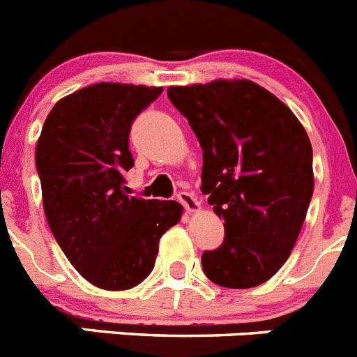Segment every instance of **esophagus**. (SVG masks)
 Listing matches in <instances>:
<instances>
[{"label":"esophagus","mask_w":357,"mask_h":357,"mask_svg":"<svg viewBox=\"0 0 357 357\" xmlns=\"http://www.w3.org/2000/svg\"><path fill=\"white\" fill-rule=\"evenodd\" d=\"M176 198H178V202L184 206V209L188 211V213H197V211H200V204H198V200L193 197V195L188 193V191H181Z\"/></svg>","instance_id":"obj_1"}]
</instances>
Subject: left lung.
<instances>
[{"mask_svg":"<svg viewBox=\"0 0 357 357\" xmlns=\"http://www.w3.org/2000/svg\"><path fill=\"white\" fill-rule=\"evenodd\" d=\"M204 150L202 193L225 238L202 254L207 279L247 289L291 254L313 197V148L289 107L250 80L168 89Z\"/></svg>","mask_w":357,"mask_h":357,"instance_id":"8db88e82","label":"left lung"}]
</instances>
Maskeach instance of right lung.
Wrapping results in <instances>:
<instances>
[{"label":"right lung","instance_id":"add662e5","mask_svg":"<svg viewBox=\"0 0 357 357\" xmlns=\"http://www.w3.org/2000/svg\"><path fill=\"white\" fill-rule=\"evenodd\" d=\"M162 87L100 82L56 102L37 141L46 220L62 252L91 284L110 291L143 282L160 236L182 206L127 195L132 121Z\"/></svg>","mask_w":357,"mask_h":357}]
</instances>
